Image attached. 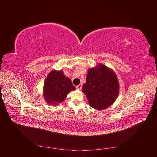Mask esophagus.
Wrapping results in <instances>:
<instances>
[{
	"label": "esophagus",
	"mask_w": 157,
	"mask_h": 157,
	"mask_svg": "<svg viewBox=\"0 0 157 157\" xmlns=\"http://www.w3.org/2000/svg\"><path fill=\"white\" fill-rule=\"evenodd\" d=\"M82 84H78V86H76V88L78 89V90H81V88H82Z\"/></svg>",
	"instance_id": "1"
}]
</instances>
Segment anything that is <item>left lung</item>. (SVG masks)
Wrapping results in <instances>:
<instances>
[{
	"mask_svg": "<svg viewBox=\"0 0 157 157\" xmlns=\"http://www.w3.org/2000/svg\"><path fill=\"white\" fill-rule=\"evenodd\" d=\"M82 92L90 107L98 111L110 107L119 93V83L115 73L103 64L89 69Z\"/></svg>",
	"mask_w": 157,
	"mask_h": 157,
	"instance_id": "1",
	"label": "left lung"
}]
</instances>
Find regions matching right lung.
<instances>
[{
    "mask_svg": "<svg viewBox=\"0 0 157 157\" xmlns=\"http://www.w3.org/2000/svg\"><path fill=\"white\" fill-rule=\"evenodd\" d=\"M75 89L71 80L64 75L63 71L52 70L44 83V98L49 105H58L65 100L71 91Z\"/></svg>",
    "mask_w": 157,
    "mask_h": 157,
    "instance_id": "right-lung-1",
    "label": "right lung"
}]
</instances>
